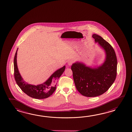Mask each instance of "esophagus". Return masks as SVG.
Wrapping results in <instances>:
<instances>
[{"label": "esophagus", "instance_id": "1", "mask_svg": "<svg viewBox=\"0 0 132 132\" xmlns=\"http://www.w3.org/2000/svg\"><path fill=\"white\" fill-rule=\"evenodd\" d=\"M73 63V61H72V60H69L67 62V64H68V65H72Z\"/></svg>", "mask_w": 132, "mask_h": 132}]
</instances>
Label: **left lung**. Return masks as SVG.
<instances>
[{
	"label": "left lung",
	"mask_w": 132,
	"mask_h": 132,
	"mask_svg": "<svg viewBox=\"0 0 132 132\" xmlns=\"http://www.w3.org/2000/svg\"><path fill=\"white\" fill-rule=\"evenodd\" d=\"M92 37L105 52L104 63L93 68L80 62L71 66L77 90L81 95L88 97L98 96L107 92L115 81L117 73L118 62L114 48L101 36L94 34Z\"/></svg>",
	"instance_id": "obj_1"
}]
</instances>
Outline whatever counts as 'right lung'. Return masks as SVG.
Masks as SVG:
<instances>
[{"mask_svg":"<svg viewBox=\"0 0 132 132\" xmlns=\"http://www.w3.org/2000/svg\"><path fill=\"white\" fill-rule=\"evenodd\" d=\"M18 48L15 54L14 65V77L18 86L27 95L36 99L47 98L51 95L56 89V82L60 76L65 71V66L56 70L46 81L42 84L34 85L30 84L24 81L20 75L17 67V54Z\"/></svg>","mask_w":132,"mask_h":132,"instance_id":"right-lung-1","label":"right lung"}]
</instances>
